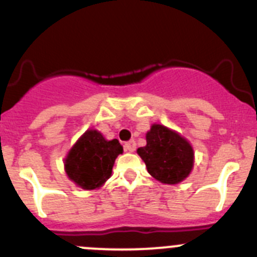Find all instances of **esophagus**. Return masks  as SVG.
Returning a JSON list of instances; mask_svg holds the SVG:
<instances>
[{"label":"esophagus","mask_w":257,"mask_h":257,"mask_svg":"<svg viewBox=\"0 0 257 257\" xmlns=\"http://www.w3.org/2000/svg\"><path fill=\"white\" fill-rule=\"evenodd\" d=\"M136 148H137L136 141H129L124 144V149H125L126 152H134L136 151Z\"/></svg>","instance_id":"obj_1"}]
</instances>
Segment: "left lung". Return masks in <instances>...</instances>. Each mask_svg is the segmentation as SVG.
Listing matches in <instances>:
<instances>
[{
  "mask_svg": "<svg viewBox=\"0 0 257 257\" xmlns=\"http://www.w3.org/2000/svg\"><path fill=\"white\" fill-rule=\"evenodd\" d=\"M146 139L147 146L138 148L137 153L152 177L166 184H177L188 177L195 153L183 137L167 126L153 124Z\"/></svg>",
  "mask_w": 257,
  "mask_h": 257,
  "instance_id": "left-lung-1",
  "label": "left lung"
}]
</instances>
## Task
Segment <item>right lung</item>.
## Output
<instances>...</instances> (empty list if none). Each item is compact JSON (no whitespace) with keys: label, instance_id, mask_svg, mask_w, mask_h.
<instances>
[{"label":"right lung","instance_id":"obj_1","mask_svg":"<svg viewBox=\"0 0 257 257\" xmlns=\"http://www.w3.org/2000/svg\"><path fill=\"white\" fill-rule=\"evenodd\" d=\"M123 153L118 139L106 141L94 129L78 139L65 158L69 178L84 189L99 188L111 176L115 158Z\"/></svg>","mask_w":257,"mask_h":257}]
</instances>
